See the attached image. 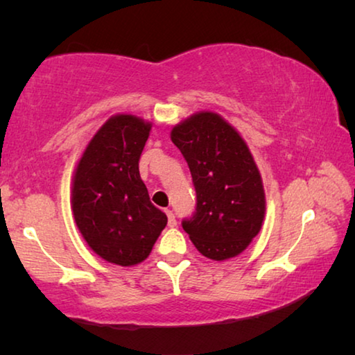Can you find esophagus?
I'll return each mask as SVG.
<instances>
[{"mask_svg": "<svg viewBox=\"0 0 355 355\" xmlns=\"http://www.w3.org/2000/svg\"><path fill=\"white\" fill-rule=\"evenodd\" d=\"M166 214H167V224H169V227H175V225H177L175 214H173V213L171 211V209H167Z\"/></svg>", "mask_w": 355, "mask_h": 355, "instance_id": "1", "label": "esophagus"}]
</instances>
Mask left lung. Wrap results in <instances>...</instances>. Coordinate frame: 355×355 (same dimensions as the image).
Wrapping results in <instances>:
<instances>
[{
	"instance_id": "1",
	"label": "left lung",
	"mask_w": 355,
	"mask_h": 355,
	"mask_svg": "<svg viewBox=\"0 0 355 355\" xmlns=\"http://www.w3.org/2000/svg\"><path fill=\"white\" fill-rule=\"evenodd\" d=\"M171 139L189 166L197 205L182 225L203 257L241 254L260 232L266 199L248 144L219 114L197 112L172 128Z\"/></svg>"
}]
</instances>
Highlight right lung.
Masks as SVG:
<instances>
[{
  "label": "right lung",
  "mask_w": 355,
  "mask_h": 355,
  "mask_svg": "<svg viewBox=\"0 0 355 355\" xmlns=\"http://www.w3.org/2000/svg\"><path fill=\"white\" fill-rule=\"evenodd\" d=\"M150 130L152 123L131 114L112 116L75 169L71 209L78 230L95 254L119 266L146 260L167 224L139 175Z\"/></svg>",
  "instance_id": "add662e5"
}]
</instances>
